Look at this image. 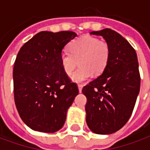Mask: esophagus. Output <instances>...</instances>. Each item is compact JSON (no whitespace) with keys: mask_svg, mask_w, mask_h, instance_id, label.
Masks as SVG:
<instances>
[{"mask_svg":"<svg viewBox=\"0 0 150 150\" xmlns=\"http://www.w3.org/2000/svg\"><path fill=\"white\" fill-rule=\"evenodd\" d=\"M78 88H79V91L81 92L82 91V88H83V85L82 84H79L78 85Z\"/></svg>","mask_w":150,"mask_h":150,"instance_id":"34e87169","label":"esophagus"}]
</instances>
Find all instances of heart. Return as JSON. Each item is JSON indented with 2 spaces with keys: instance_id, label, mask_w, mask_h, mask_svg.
Wrapping results in <instances>:
<instances>
[{
  "instance_id": "b5f03b06",
  "label": "heart",
  "mask_w": 150,
  "mask_h": 150,
  "mask_svg": "<svg viewBox=\"0 0 150 150\" xmlns=\"http://www.w3.org/2000/svg\"><path fill=\"white\" fill-rule=\"evenodd\" d=\"M69 52H62L60 64L66 75H71L79 61V68L71 75V80L79 83L88 80L93 75L104 71L110 59V46L95 37L84 35L69 45Z\"/></svg>"
}]
</instances>
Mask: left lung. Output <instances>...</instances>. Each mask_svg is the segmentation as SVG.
<instances>
[{
  "instance_id": "1",
  "label": "left lung",
  "mask_w": 150,
  "mask_h": 150,
  "mask_svg": "<svg viewBox=\"0 0 150 150\" xmlns=\"http://www.w3.org/2000/svg\"><path fill=\"white\" fill-rule=\"evenodd\" d=\"M110 46V59L103 73L83 88L88 128L96 134H111L131 116L140 91L141 77L135 50L111 29L92 31Z\"/></svg>"
}]
</instances>
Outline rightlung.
Instances as JSON below:
<instances>
[{
	"label": "right lung",
	"instance_id": "add662e5",
	"mask_svg": "<svg viewBox=\"0 0 150 150\" xmlns=\"http://www.w3.org/2000/svg\"><path fill=\"white\" fill-rule=\"evenodd\" d=\"M76 36L72 31H42L18 52L13 71L15 104L23 122L33 130L52 133L62 129L79 94L76 83L60 64L62 50Z\"/></svg>",
	"mask_w": 150,
	"mask_h": 150
}]
</instances>
